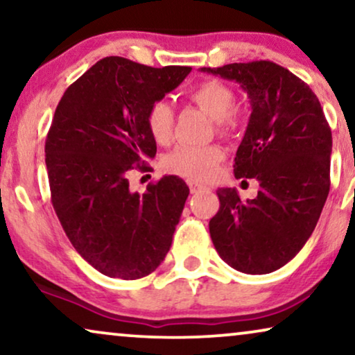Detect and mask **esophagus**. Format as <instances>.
<instances>
[{"mask_svg":"<svg viewBox=\"0 0 355 355\" xmlns=\"http://www.w3.org/2000/svg\"><path fill=\"white\" fill-rule=\"evenodd\" d=\"M189 187H191V192H200V191H207V186H203L200 182H193L191 181L189 182Z\"/></svg>","mask_w":355,"mask_h":355,"instance_id":"esophagus-1","label":"esophagus"}]
</instances>
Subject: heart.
<instances>
[{
	"mask_svg": "<svg viewBox=\"0 0 355 355\" xmlns=\"http://www.w3.org/2000/svg\"><path fill=\"white\" fill-rule=\"evenodd\" d=\"M189 100L216 121L218 129L225 132L230 125V116L234 110V94L220 80H203L189 90ZM147 128L157 144H168L174 130V111L166 101L159 100L150 106ZM225 152L216 145L208 147H178L166 158V169L191 181H207L216 171Z\"/></svg>",
	"mask_w": 355,
	"mask_h": 355,
	"instance_id": "1",
	"label": "heart"
}]
</instances>
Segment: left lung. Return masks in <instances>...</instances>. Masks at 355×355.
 I'll return each mask as SVG.
<instances>
[{
  "instance_id": "obj_1",
  "label": "left lung",
  "mask_w": 355,
  "mask_h": 355,
  "mask_svg": "<svg viewBox=\"0 0 355 355\" xmlns=\"http://www.w3.org/2000/svg\"><path fill=\"white\" fill-rule=\"evenodd\" d=\"M200 71L237 82L249 96L234 176L260 186L245 202L236 189H218L213 245L237 271L271 273L299 254L317 226L329 192L331 129L317 95L283 66L252 61Z\"/></svg>"
}]
</instances>
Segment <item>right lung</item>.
Returning a JSON list of instances; mask_svg holds the SVG:
<instances>
[{
    "instance_id": "obj_1",
    "label": "right lung",
    "mask_w": 355,
    "mask_h": 355,
    "mask_svg": "<svg viewBox=\"0 0 355 355\" xmlns=\"http://www.w3.org/2000/svg\"><path fill=\"white\" fill-rule=\"evenodd\" d=\"M191 71L103 58L56 106L45 142L53 208L82 259L110 278H144L171 247L187 184L163 176L139 193L130 192L129 174L147 171L157 155L150 106Z\"/></svg>"
}]
</instances>
